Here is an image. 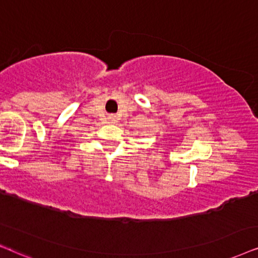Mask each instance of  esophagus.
I'll use <instances>...</instances> for the list:
<instances>
[{
    "label": "esophagus",
    "instance_id": "1",
    "mask_svg": "<svg viewBox=\"0 0 258 258\" xmlns=\"http://www.w3.org/2000/svg\"><path fill=\"white\" fill-rule=\"evenodd\" d=\"M109 120H111V121H115V115H111V116H109V118H108Z\"/></svg>",
    "mask_w": 258,
    "mask_h": 258
}]
</instances>
